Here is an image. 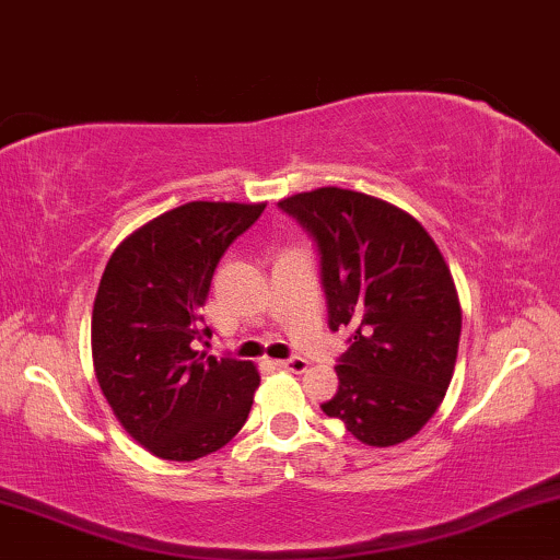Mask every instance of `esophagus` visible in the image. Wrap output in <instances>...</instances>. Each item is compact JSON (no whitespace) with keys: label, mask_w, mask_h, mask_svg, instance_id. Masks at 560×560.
Returning <instances> with one entry per match:
<instances>
[{"label":"esophagus","mask_w":560,"mask_h":560,"mask_svg":"<svg viewBox=\"0 0 560 560\" xmlns=\"http://www.w3.org/2000/svg\"><path fill=\"white\" fill-rule=\"evenodd\" d=\"M279 364V370H287V372H294V374H302V372H307V359H302V357H292V359H281V362H276Z\"/></svg>","instance_id":"esophagus-1"}]
</instances>
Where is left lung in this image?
<instances>
[{"label":"left lung","instance_id":"obj_1","mask_svg":"<svg viewBox=\"0 0 560 560\" xmlns=\"http://www.w3.org/2000/svg\"><path fill=\"white\" fill-rule=\"evenodd\" d=\"M279 207L320 250L330 330H353L320 408L370 447L406 442L455 374L463 310L447 260L419 219L359 190L315 188Z\"/></svg>","mask_w":560,"mask_h":560}]
</instances>
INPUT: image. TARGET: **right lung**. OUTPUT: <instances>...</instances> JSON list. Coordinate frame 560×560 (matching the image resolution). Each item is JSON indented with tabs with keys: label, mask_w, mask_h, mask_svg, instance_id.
Returning <instances> with one entry per match:
<instances>
[{
	"label": "right lung",
	"mask_w": 560,
	"mask_h": 560,
	"mask_svg": "<svg viewBox=\"0 0 560 560\" xmlns=\"http://www.w3.org/2000/svg\"><path fill=\"white\" fill-rule=\"evenodd\" d=\"M264 209L183 203L133 230L105 266L92 307L95 377L126 434L154 457H207L247 421L256 364L198 346L211 338L201 307L219 258Z\"/></svg>",
	"instance_id": "1"
}]
</instances>
